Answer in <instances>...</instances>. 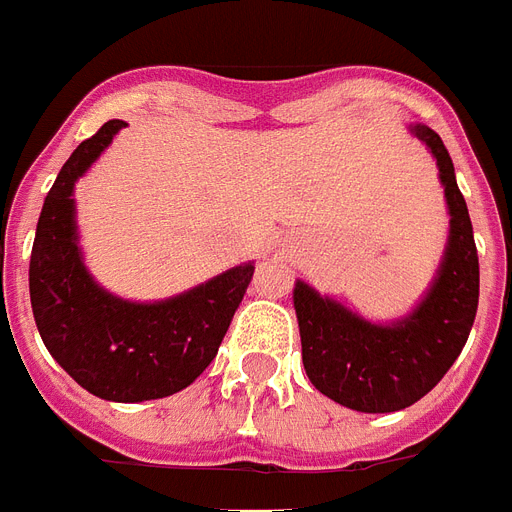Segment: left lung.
I'll return each instance as SVG.
<instances>
[{
  "mask_svg": "<svg viewBox=\"0 0 512 512\" xmlns=\"http://www.w3.org/2000/svg\"><path fill=\"white\" fill-rule=\"evenodd\" d=\"M411 135L437 159L450 232L424 298L395 322H369L340 301L295 280L303 369L329 400L361 413L403 411L445 377L466 345L479 306V256L466 198L445 143L421 122Z\"/></svg>",
  "mask_w": 512,
  "mask_h": 512,
  "instance_id": "obj_1",
  "label": "left lung"
}]
</instances>
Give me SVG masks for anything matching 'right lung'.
I'll list each match as a JSON object with an SVG mask.
<instances>
[{
  "instance_id": "1",
  "label": "right lung",
  "mask_w": 512,
  "mask_h": 512,
  "mask_svg": "<svg viewBox=\"0 0 512 512\" xmlns=\"http://www.w3.org/2000/svg\"><path fill=\"white\" fill-rule=\"evenodd\" d=\"M122 128V120L104 122L59 170L38 217L28 285L54 361L96 398L143 403L185 390L214 361L253 261L164 301H125L94 280L78 246L73 193Z\"/></svg>"
}]
</instances>
